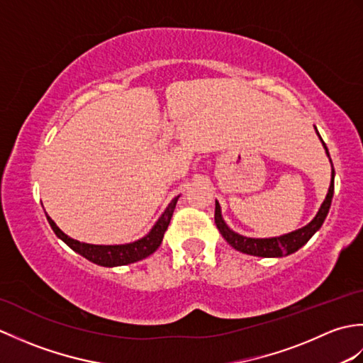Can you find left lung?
Wrapping results in <instances>:
<instances>
[{
    "instance_id": "obj_1",
    "label": "left lung",
    "mask_w": 363,
    "mask_h": 363,
    "mask_svg": "<svg viewBox=\"0 0 363 363\" xmlns=\"http://www.w3.org/2000/svg\"><path fill=\"white\" fill-rule=\"evenodd\" d=\"M318 134V130H317ZM320 135V134H318ZM321 138V137H320ZM323 142V138H321ZM323 146H325L326 154L329 156L328 146L323 142ZM334 167H333V179H330V186L329 191L326 195V199L323 201L320 211L317 213L309 225L301 228L295 233L285 234L281 237H273V238H250V237H243L238 235L234 230H230L226 223L223 221L221 217V209L220 204H215V225H217L220 234L225 237V240L233 246L234 250L242 251L245 254H251V256H257V257H282V256H289V254L298 251L301 246L304 243L309 242V238L317 233V230L321 228L323 221L328 217L330 203H333V196H334Z\"/></svg>"
}]
</instances>
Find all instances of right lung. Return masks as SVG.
I'll list each match as a JSON object with an SVG mask.
<instances>
[{"label":"right lung","instance_id":"right-lung-1","mask_svg":"<svg viewBox=\"0 0 363 363\" xmlns=\"http://www.w3.org/2000/svg\"><path fill=\"white\" fill-rule=\"evenodd\" d=\"M176 196L172 199V203L168 204L167 211L162 213V217L157 220L156 225L150 230L148 235H145L140 240H137L134 243H128V245H89V243H81L78 240H73L72 237L65 235L62 230H60L56 223H54L48 215H46V220H48L51 229L54 230L60 240H64L73 251L81 254L82 257H86L87 260L94 262L96 265L101 267H120V265H128V264H134V262L142 260L145 257H148L150 254L156 251L160 243L162 238H164L165 230L169 225V220L173 217V211L177 203Z\"/></svg>","mask_w":363,"mask_h":363}]
</instances>
